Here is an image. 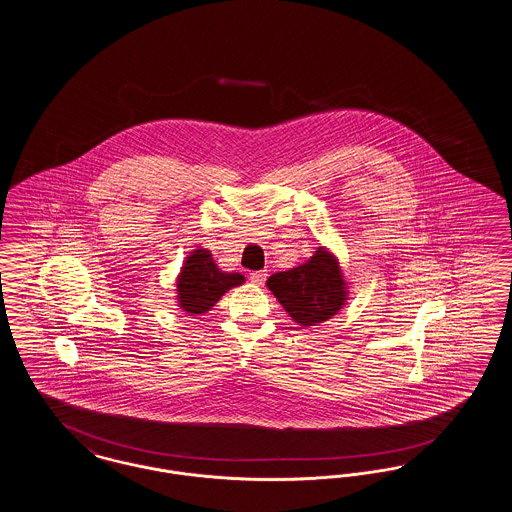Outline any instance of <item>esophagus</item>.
<instances>
[{"mask_svg": "<svg viewBox=\"0 0 512 512\" xmlns=\"http://www.w3.org/2000/svg\"><path fill=\"white\" fill-rule=\"evenodd\" d=\"M249 280H251L253 284H257V286H263V284H265V280H267V270L251 272V274H249Z\"/></svg>", "mask_w": 512, "mask_h": 512, "instance_id": "1", "label": "esophagus"}]
</instances>
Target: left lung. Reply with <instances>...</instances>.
<instances>
[{"label":"left lung","instance_id":"left-lung-1","mask_svg":"<svg viewBox=\"0 0 512 512\" xmlns=\"http://www.w3.org/2000/svg\"><path fill=\"white\" fill-rule=\"evenodd\" d=\"M267 286L299 326H318L347 301L340 263L326 247H318L307 263L272 274Z\"/></svg>","mask_w":512,"mask_h":512}]
</instances>
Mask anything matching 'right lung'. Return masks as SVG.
I'll return each instance as SVG.
<instances>
[{
  "label": "right lung",
  "instance_id": "right-lung-1",
  "mask_svg": "<svg viewBox=\"0 0 512 512\" xmlns=\"http://www.w3.org/2000/svg\"><path fill=\"white\" fill-rule=\"evenodd\" d=\"M244 282L240 272H222L211 251L197 247L186 257L176 280L178 307L188 315H203L215 307L224 293Z\"/></svg>",
  "mask_w": 512,
  "mask_h": 512
}]
</instances>
